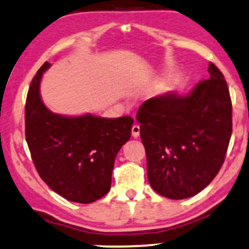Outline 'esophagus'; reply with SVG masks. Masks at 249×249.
<instances>
[{
  "mask_svg": "<svg viewBox=\"0 0 249 249\" xmlns=\"http://www.w3.org/2000/svg\"><path fill=\"white\" fill-rule=\"evenodd\" d=\"M131 135L133 137H139L140 136V125L139 124H134L133 127H131Z\"/></svg>",
  "mask_w": 249,
  "mask_h": 249,
  "instance_id": "esophagus-1",
  "label": "esophagus"
}]
</instances>
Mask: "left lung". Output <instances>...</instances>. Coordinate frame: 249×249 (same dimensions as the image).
Wrapping results in <instances>:
<instances>
[{
  "label": "left lung",
  "mask_w": 249,
  "mask_h": 249,
  "mask_svg": "<svg viewBox=\"0 0 249 249\" xmlns=\"http://www.w3.org/2000/svg\"><path fill=\"white\" fill-rule=\"evenodd\" d=\"M136 119L147 154L148 179L157 194L185 199L217 176L232 135V101L214 64H209V79L189 94L170 92L149 99Z\"/></svg>",
  "instance_id": "obj_1"
}]
</instances>
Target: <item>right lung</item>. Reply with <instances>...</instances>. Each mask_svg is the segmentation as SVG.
I'll return each instance as SVG.
<instances>
[{
  "instance_id": "right-lung-1",
  "label": "right lung",
  "mask_w": 249,
  "mask_h": 249,
  "mask_svg": "<svg viewBox=\"0 0 249 249\" xmlns=\"http://www.w3.org/2000/svg\"><path fill=\"white\" fill-rule=\"evenodd\" d=\"M44 63L32 79L25 104V139L36 170L49 188L67 200L89 204L109 191L114 160L130 139L134 119L86 114L64 116L43 104Z\"/></svg>"
}]
</instances>
